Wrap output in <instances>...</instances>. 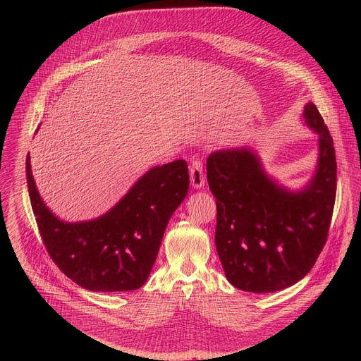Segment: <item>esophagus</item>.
Segmentation results:
<instances>
[{"mask_svg": "<svg viewBox=\"0 0 361 361\" xmlns=\"http://www.w3.org/2000/svg\"><path fill=\"white\" fill-rule=\"evenodd\" d=\"M190 182L195 189H202L206 185L203 162L199 157H195L190 164Z\"/></svg>", "mask_w": 361, "mask_h": 361, "instance_id": "34e87169", "label": "esophagus"}]
</instances>
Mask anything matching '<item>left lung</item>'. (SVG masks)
<instances>
[{"mask_svg":"<svg viewBox=\"0 0 361 361\" xmlns=\"http://www.w3.org/2000/svg\"><path fill=\"white\" fill-rule=\"evenodd\" d=\"M302 118L318 135V157L312 176L298 190L271 178L252 147L222 149L207 158L218 257L240 290L269 293L295 285L326 242L336 196L334 140L311 102Z\"/></svg>","mask_w":361,"mask_h":361,"instance_id":"left-lung-1","label":"left lung"}]
</instances>
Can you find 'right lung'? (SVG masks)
<instances>
[{
  "label": "right lung",
  "instance_id": "obj_1",
  "mask_svg": "<svg viewBox=\"0 0 361 361\" xmlns=\"http://www.w3.org/2000/svg\"><path fill=\"white\" fill-rule=\"evenodd\" d=\"M26 179L52 261L69 279L92 292H128L146 283L168 221L189 190L188 164L176 159L149 169L103 215L66 222L44 204L32 173L30 154Z\"/></svg>",
  "mask_w": 361,
  "mask_h": 361
}]
</instances>
